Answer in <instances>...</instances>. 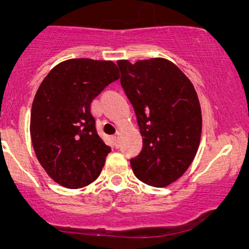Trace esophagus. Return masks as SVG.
I'll use <instances>...</instances> for the list:
<instances>
[{
  "label": "esophagus",
  "mask_w": 249,
  "mask_h": 249,
  "mask_svg": "<svg viewBox=\"0 0 249 249\" xmlns=\"http://www.w3.org/2000/svg\"><path fill=\"white\" fill-rule=\"evenodd\" d=\"M113 139H114V141H115V143H117V147L118 145H119V140H120V132L118 131L117 134L114 135V137H113Z\"/></svg>",
  "instance_id": "obj_1"
}]
</instances>
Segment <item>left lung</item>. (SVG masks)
I'll return each mask as SVG.
<instances>
[{
    "label": "left lung",
    "mask_w": 249,
    "mask_h": 249,
    "mask_svg": "<svg viewBox=\"0 0 249 249\" xmlns=\"http://www.w3.org/2000/svg\"><path fill=\"white\" fill-rule=\"evenodd\" d=\"M120 83L136 113L142 150L130 160L135 176L164 188L182 177L199 149L202 115L195 88L170 60H119Z\"/></svg>",
    "instance_id": "8db88e82"
}]
</instances>
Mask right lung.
<instances>
[{"mask_svg":"<svg viewBox=\"0 0 249 249\" xmlns=\"http://www.w3.org/2000/svg\"><path fill=\"white\" fill-rule=\"evenodd\" d=\"M118 78L113 61L70 59L53 67L39 85L30 134L39 164L57 184L79 189L101 173L110 148L97 134L90 104Z\"/></svg>","mask_w":249,"mask_h":249,"instance_id":"add662e5","label":"right lung"}]
</instances>
